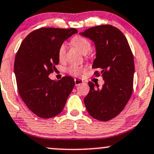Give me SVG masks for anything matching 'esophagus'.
Listing matches in <instances>:
<instances>
[{
  "label": "esophagus",
  "instance_id": "34e87169",
  "mask_svg": "<svg viewBox=\"0 0 154 154\" xmlns=\"http://www.w3.org/2000/svg\"><path fill=\"white\" fill-rule=\"evenodd\" d=\"M74 83H75V86H78V85L81 84L83 83V80L80 78H75L74 79Z\"/></svg>",
  "mask_w": 154,
  "mask_h": 154
}]
</instances>
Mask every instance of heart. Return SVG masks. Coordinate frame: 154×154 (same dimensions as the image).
<instances>
[{
	"label": "heart",
	"mask_w": 154,
	"mask_h": 154,
	"mask_svg": "<svg viewBox=\"0 0 154 154\" xmlns=\"http://www.w3.org/2000/svg\"><path fill=\"white\" fill-rule=\"evenodd\" d=\"M71 44L80 50L83 54H86L88 51L91 50V45L88 39L83 36H75L71 39ZM66 45L65 44H62L60 46L58 50V57L60 60H64L66 57ZM84 70L83 66H76V65H71L67 68L68 73L71 75L78 76L81 74Z\"/></svg>",
	"instance_id": "obj_1"
}]
</instances>
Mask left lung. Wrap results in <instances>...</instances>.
<instances>
[{
	"label": "left lung",
	"mask_w": 154,
	"mask_h": 154,
	"mask_svg": "<svg viewBox=\"0 0 154 154\" xmlns=\"http://www.w3.org/2000/svg\"><path fill=\"white\" fill-rule=\"evenodd\" d=\"M94 42L96 58L93 68H100L104 80L102 88L88 82L90 90L84 98L88 114L107 122L116 117L131 97L134 77L133 53L123 32L109 24L96 26L80 32ZM100 75L98 71L94 72Z\"/></svg>",
	"instance_id": "left-lung-1"
}]
</instances>
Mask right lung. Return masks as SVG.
Here are the masks:
<instances>
[{
	"label": "right lung",
	"instance_id": "obj_1",
	"mask_svg": "<svg viewBox=\"0 0 154 154\" xmlns=\"http://www.w3.org/2000/svg\"><path fill=\"white\" fill-rule=\"evenodd\" d=\"M74 28L42 27L23 40L17 52L14 71L20 96L30 111L42 119H50L63 111L74 80L65 76L58 81L48 75L59 64L58 50Z\"/></svg>",
	"mask_w": 154,
	"mask_h": 154
}]
</instances>
